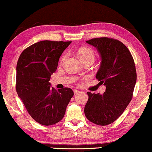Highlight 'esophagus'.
Masks as SVG:
<instances>
[{
    "instance_id": "obj_1",
    "label": "esophagus",
    "mask_w": 152,
    "mask_h": 152,
    "mask_svg": "<svg viewBox=\"0 0 152 152\" xmlns=\"http://www.w3.org/2000/svg\"><path fill=\"white\" fill-rule=\"evenodd\" d=\"M80 92L79 90H77V89H74V94H78Z\"/></svg>"
}]
</instances>
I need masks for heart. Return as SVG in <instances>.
<instances>
[{
  "mask_svg": "<svg viewBox=\"0 0 152 152\" xmlns=\"http://www.w3.org/2000/svg\"><path fill=\"white\" fill-rule=\"evenodd\" d=\"M78 55H79V57L80 58V59H81L82 61H85V60H88V59H91L94 61L95 58L94 53L92 50L87 48H81V49H80L79 51H78ZM66 57H67V55L65 54V55H64L61 58V63L65 61V59L66 58Z\"/></svg>",
  "mask_w": 152,
  "mask_h": 152,
  "instance_id": "heart-1",
  "label": "heart"
}]
</instances>
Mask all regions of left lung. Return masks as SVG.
I'll return each instance as SVG.
<instances>
[{"label": "left lung", "instance_id": "obj_1", "mask_svg": "<svg viewBox=\"0 0 152 152\" xmlns=\"http://www.w3.org/2000/svg\"><path fill=\"white\" fill-rule=\"evenodd\" d=\"M86 42L100 55L96 78L106 91L103 94L87 92L85 114L91 123L107 125L118 118L132 99L137 81L135 65L130 50L118 40L101 37Z\"/></svg>", "mask_w": 152, "mask_h": 152}]
</instances>
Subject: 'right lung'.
Masks as SVG:
<instances>
[{
  "label": "right lung",
  "instance_id": "obj_1",
  "mask_svg": "<svg viewBox=\"0 0 152 152\" xmlns=\"http://www.w3.org/2000/svg\"><path fill=\"white\" fill-rule=\"evenodd\" d=\"M71 42L42 41L24 49L17 64L16 90L31 118L43 125L61 121L74 95L70 88L56 90L49 82L59 58Z\"/></svg>",
  "mask_w": 152,
  "mask_h": 152
}]
</instances>
